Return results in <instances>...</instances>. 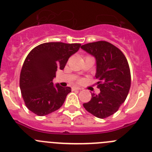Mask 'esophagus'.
Wrapping results in <instances>:
<instances>
[{
  "instance_id": "obj_1",
  "label": "esophagus",
  "mask_w": 152,
  "mask_h": 152,
  "mask_svg": "<svg viewBox=\"0 0 152 152\" xmlns=\"http://www.w3.org/2000/svg\"><path fill=\"white\" fill-rule=\"evenodd\" d=\"M72 91H76V90H78L79 91V90H80L81 88H80L79 87H72Z\"/></svg>"
}]
</instances>
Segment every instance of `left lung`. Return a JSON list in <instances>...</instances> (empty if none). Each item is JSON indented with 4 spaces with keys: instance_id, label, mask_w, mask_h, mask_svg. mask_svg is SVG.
Wrapping results in <instances>:
<instances>
[{
    "instance_id": "left-lung-1",
    "label": "left lung",
    "mask_w": 152,
    "mask_h": 152,
    "mask_svg": "<svg viewBox=\"0 0 152 152\" xmlns=\"http://www.w3.org/2000/svg\"><path fill=\"white\" fill-rule=\"evenodd\" d=\"M80 48L95 58V77L100 80V91L99 94H91V100L83 106L96 117L107 118L119 110L129 94L131 75L128 61L123 52L108 42H95Z\"/></svg>"
}]
</instances>
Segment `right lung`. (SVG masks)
<instances>
[{"label":"right lung","instance_id":"1","mask_svg":"<svg viewBox=\"0 0 152 152\" xmlns=\"http://www.w3.org/2000/svg\"><path fill=\"white\" fill-rule=\"evenodd\" d=\"M80 44L46 42L35 47L26 58L20 77V88L26 107L42 116L63 105L72 89L53 84L58 69L63 70Z\"/></svg>","mask_w":152,"mask_h":152}]
</instances>
